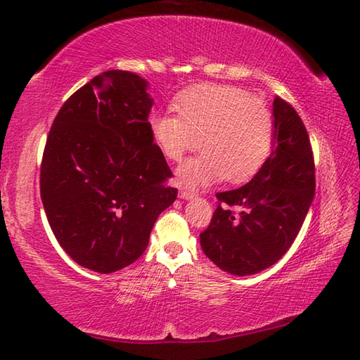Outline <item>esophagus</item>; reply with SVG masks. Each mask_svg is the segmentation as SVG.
Segmentation results:
<instances>
[{
	"label": "esophagus",
	"instance_id": "34e87169",
	"mask_svg": "<svg viewBox=\"0 0 360 360\" xmlns=\"http://www.w3.org/2000/svg\"><path fill=\"white\" fill-rule=\"evenodd\" d=\"M194 197H195V192L192 189H180V198L189 200V198H194Z\"/></svg>",
	"mask_w": 360,
	"mask_h": 360
}]
</instances>
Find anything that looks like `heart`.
Returning <instances> with one entry per match:
<instances>
[{
    "instance_id": "b5f03b06",
    "label": "heart",
    "mask_w": 360,
    "mask_h": 360,
    "mask_svg": "<svg viewBox=\"0 0 360 360\" xmlns=\"http://www.w3.org/2000/svg\"><path fill=\"white\" fill-rule=\"evenodd\" d=\"M177 116L151 119L155 143L166 159L180 162L198 148L203 154L179 169L181 185L195 188L224 179L243 183L269 159L275 139L274 114L264 101L233 85L205 84L175 99Z\"/></svg>"
}]
</instances>
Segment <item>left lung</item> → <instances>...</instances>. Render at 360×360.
<instances>
[{
	"label": "left lung",
	"instance_id": "obj_1",
	"mask_svg": "<svg viewBox=\"0 0 360 360\" xmlns=\"http://www.w3.org/2000/svg\"><path fill=\"white\" fill-rule=\"evenodd\" d=\"M274 117L270 157L248 185L218 192L212 220L200 233L205 255L232 275L258 274L281 259L314 197L313 151L300 114L276 96Z\"/></svg>",
	"mask_w": 360,
	"mask_h": 360
}]
</instances>
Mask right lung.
I'll return each mask as SVG.
<instances>
[{"mask_svg": "<svg viewBox=\"0 0 360 360\" xmlns=\"http://www.w3.org/2000/svg\"><path fill=\"white\" fill-rule=\"evenodd\" d=\"M148 82L108 70L64 102L41 163V198L59 246L99 274L145 252L153 226L177 198L148 116Z\"/></svg>", "mask_w": 360, "mask_h": 360, "instance_id": "add662e5", "label": "right lung"}]
</instances>
